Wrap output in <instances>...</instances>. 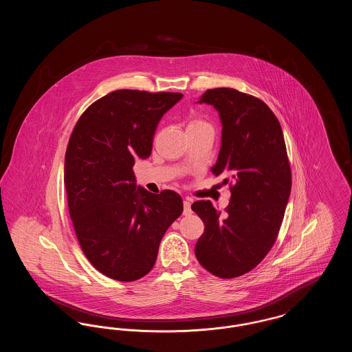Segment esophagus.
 Listing matches in <instances>:
<instances>
[{"label":"esophagus","mask_w":352,"mask_h":352,"mask_svg":"<svg viewBox=\"0 0 352 352\" xmlns=\"http://www.w3.org/2000/svg\"><path fill=\"white\" fill-rule=\"evenodd\" d=\"M184 215H190L191 214V201L187 199V198L184 201Z\"/></svg>","instance_id":"1"}]
</instances>
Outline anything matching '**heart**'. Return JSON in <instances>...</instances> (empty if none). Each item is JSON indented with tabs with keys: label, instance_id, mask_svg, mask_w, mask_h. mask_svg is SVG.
<instances>
[{
	"label": "heart",
	"instance_id": "1",
	"mask_svg": "<svg viewBox=\"0 0 352 352\" xmlns=\"http://www.w3.org/2000/svg\"><path fill=\"white\" fill-rule=\"evenodd\" d=\"M201 126H210V124H208V122H206V121H204V120H201V118H192V120L188 122L187 129L201 128Z\"/></svg>",
	"mask_w": 352,
	"mask_h": 352
}]
</instances>
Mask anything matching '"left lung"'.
<instances>
[{
  "label": "left lung",
  "mask_w": 352,
  "mask_h": 352,
  "mask_svg": "<svg viewBox=\"0 0 352 352\" xmlns=\"http://www.w3.org/2000/svg\"><path fill=\"white\" fill-rule=\"evenodd\" d=\"M198 102L219 112L221 145L211 171L232 186L224 214L210 201L191 206L204 223L195 256L214 276L234 278L263 261L280 231L292 188L284 133L264 101L234 88L207 89Z\"/></svg>",
  "instance_id": "left-lung-1"
}]
</instances>
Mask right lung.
Instances as JSON below:
<instances>
[{"mask_svg": "<svg viewBox=\"0 0 352 352\" xmlns=\"http://www.w3.org/2000/svg\"><path fill=\"white\" fill-rule=\"evenodd\" d=\"M178 92L113 91L78 120L65 157L68 210L88 261L104 276L135 281L151 272L160 243L181 217L175 191L151 194L135 184V160H146L161 118Z\"/></svg>", "mask_w": 352, "mask_h": 352, "instance_id": "obj_1", "label": "right lung"}]
</instances>
